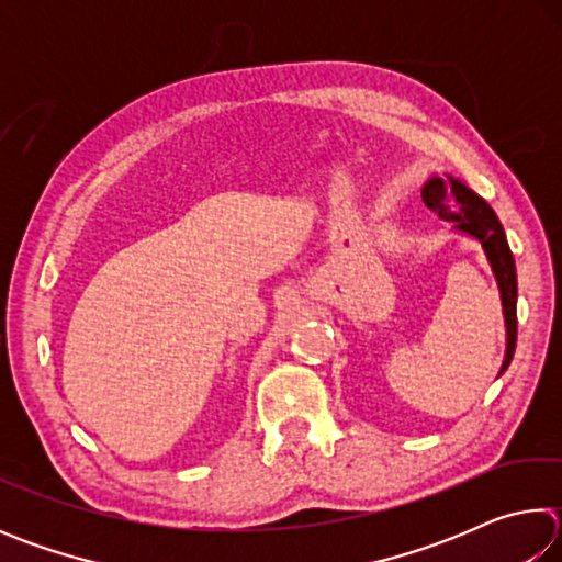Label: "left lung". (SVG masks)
Returning <instances> with one entry per match:
<instances>
[{
    "instance_id": "left-lung-1",
    "label": "left lung",
    "mask_w": 562,
    "mask_h": 562,
    "mask_svg": "<svg viewBox=\"0 0 562 562\" xmlns=\"http://www.w3.org/2000/svg\"><path fill=\"white\" fill-rule=\"evenodd\" d=\"M422 198L426 207L441 217L446 223H453L456 231L475 237L486 250V258L491 262V270L496 274L501 302H503V317H506V359H503L501 374L506 372L513 351H516L518 339V317H516V300H518V280H516V262H513V252L503 233V225L493 213V207L483 201L479 193L456 180L451 176L439 178L434 176L426 180L422 190Z\"/></svg>"
}]
</instances>
